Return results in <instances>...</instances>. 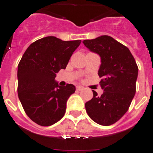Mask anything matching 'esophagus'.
I'll use <instances>...</instances> for the list:
<instances>
[{
  "label": "esophagus",
  "instance_id": "obj_1",
  "mask_svg": "<svg viewBox=\"0 0 153 153\" xmlns=\"http://www.w3.org/2000/svg\"><path fill=\"white\" fill-rule=\"evenodd\" d=\"M83 88H83L82 86H81V85H79V86L76 87V89L78 91H82L83 89Z\"/></svg>",
  "mask_w": 153,
  "mask_h": 153
}]
</instances>
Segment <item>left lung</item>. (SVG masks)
I'll return each mask as SVG.
<instances>
[{"label":"left lung","mask_w":153,"mask_h":153,"mask_svg":"<svg viewBox=\"0 0 153 153\" xmlns=\"http://www.w3.org/2000/svg\"><path fill=\"white\" fill-rule=\"evenodd\" d=\"M83 43L100 57L98 74L103 89L100 96L92 90L93 97L85 102V110L93 121L109 126L120 120L130 106L136 92L138 66L129 49L111 36L85 39Z\"/></svg>","instance_id":"left-lung-1"}]
</instances>
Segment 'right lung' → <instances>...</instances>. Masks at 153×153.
<instances>
[{
  "label": "right lung",
  "mask_w": 153,
  "mask_h": 153,
  "mask_svg": "<svg viewBox=\"0 0 153 153\" xmlns=\"http://www.w3.org/2000/svg\"><path fill=\"white\" fill-rule=\"evenodd\" d=\"M81 42L47 36L35 41L24 53L18 66V95L27 116L37 124L51 126L65 115L75 86H60L55 77L66 68Z\"/></svg>",
  "instance_id": "obj_1"
}]
</instances>
